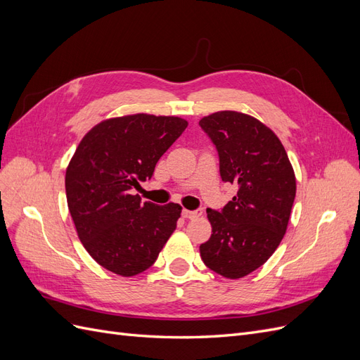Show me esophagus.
Returning <instances> with one entry per match:
<instances>
[{
    "instance_id": "obj_1",
    "label": "esophagus",
    "mask_w": 360,
    "mask_h": 360,
    "mask_svg": "<svg viewBox=\"0 0 360 360\" xmlns=\"http://www.w3.org/2000/svg\"><path fill=\"white\" fill-rule=\"evenodd\" d=\"M201 214V210H183V216L186 217V219H195V217H200Z\"/></svg>"
}]
</instances>
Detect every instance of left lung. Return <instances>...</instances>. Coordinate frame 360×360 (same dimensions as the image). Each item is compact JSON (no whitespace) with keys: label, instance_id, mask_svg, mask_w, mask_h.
<instances>
[{"label":"left lung","instance_id":"1","mask_svg":"<svg viewBox=\"0 0 360 360\" xmlns=\"http://www.w3.org/2000/svg\"><path fill=\"white\" fill-rule=\"evenodd\" d=\"M200 126L219 155L222 181L238 188L221 212L207 209L213 234L200 254L210 270L238 279L263 266L284 238L296 177L284 146L259 120L219 111Z\"/></svg>","mask_w":360,"mask_h":360}]
</instances>
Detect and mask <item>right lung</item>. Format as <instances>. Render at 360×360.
Returning a JSON list of instances; mask_svg holds the SVG:
<instances>
[{"instance_id": "1", "label": "right lung", "mask_w": 360, "mask_h": 360, "mask_svg": "<svg viewBox=\"0 0 360 360\" xmlns=\"http://www.w3.org/2000/svg\"><path fill=\"white\" fill-rule=\"evenodd\" d=\"M186 127L180 117H115L96 124L75 151L66 169L69 212L86 252L115 275L135 276L153 266L176 230L179 204H143L130 191L151 179Z\"/></svg>"}]
</instances>
